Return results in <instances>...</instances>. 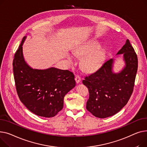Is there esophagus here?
<instances>
[{
	"label": "esophagus",
	"mask_w": 147,
	"mask_h": 147,
	"mask_svg": "<svg viewBox=\"0 0 147 147\" xmlns=\"http://www.w3.org/2000/svg\"><path fill=\"white\" fill-rule=\"evenodd\" d=\"M75 81H76V83H80V82H81V77L79 76V75H76L75 76Z\"/></svg>",
	"instance_id": "obj_1"
}]
</instances>
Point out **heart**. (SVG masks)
Wrapping results in <instances>:
<instances>
[{"mask_svg":"<svg viewBox=\"0 0 147 147\" xmlns=\"http://www.w3.org/2000/svg\"><path fill=\"white\" fill-rule=\"evenodd\" d=\"M100 45L96 41H90L76 47L74 54L76 56H86L82 60V65L86 70L92 71L96 69L101 64L104 57V51L99 49ZM70 60H72L71 57H69Z\"/></svg>","mask_w":147,"mask_h":147,"instance_id":"heart-1","label":"heart"}]
</instances>
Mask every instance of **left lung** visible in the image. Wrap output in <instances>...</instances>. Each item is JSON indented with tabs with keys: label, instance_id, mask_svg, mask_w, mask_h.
I'll use <instances>...</instances> for the list:
<instances>
[{
	"label": "left lung",
	"instance_id": "8db88e82",
	"mask_svg": "<svg viewBox=\"0 0 147 147\" xmlns=\"http://www.w3.org/2000/svg\"><path fill=\"white\" fill-rule=\"evenodd\" d=\"M123 55L125 66L119 73L112 71L113 59H110L82 81L90 94L86 108L97 117L106 118L118 113L132 94L138 58L129 40L117 53Z\"/></svg>",
	"mask_w": 147,
	"mask_h": 147
}]
</instances>
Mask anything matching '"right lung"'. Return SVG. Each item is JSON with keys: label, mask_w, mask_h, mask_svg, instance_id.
Instances as JSON below:
<instances>
[{"label": "right lung", "mask_w": 147, "mask_h": 147, "mask_svg": "<svg viewBox=\"0 0 147 147\" xmlns=\"http://www.w3.org/2000/svg\"><path fill=\"white\" fill-rule=\"evenodd\" d=\"M25 38H22L13 61L17 94L32 113L41 117H54L63 109L65 95L75 87L74 75L55 67L43 70L31 68L23 56Z\"/></svg>", "instance_id": "right-lung-1"}]
</instances>
